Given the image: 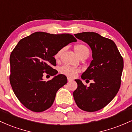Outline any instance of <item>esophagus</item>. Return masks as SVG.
Wrapping results in <instances>:
<instances>
[{"label":"esophagus","instance_id":"esophagus-1","mask_svg":"<svg viewBox=\"0 0 132 132\" xmlns=\"http://www.w3.org/2000/svg\"><path fill=\"white\" fill-rule=\"evenodd\" d=\"M68 81H69V82H70V81H72V79L69 78H68Z\"/></svg>","mask_w":132,"mask_h":132}]
</instances>
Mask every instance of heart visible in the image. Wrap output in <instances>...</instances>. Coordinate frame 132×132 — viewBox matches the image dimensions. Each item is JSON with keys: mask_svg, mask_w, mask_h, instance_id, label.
I'll return each mask as SVG.
<instances>
[{"mask_svg": "<svg viewBox=\"0 0 132 132\" xmlns=\"http://www.w3.org/2000/svg\"><path fill=\"white\" fill-rule=\"evenodd\" d=\"M62 51H63V50H59L56 53L54 56V57L55 60H57L60 58L62 53ZM75 51L78 56H79L81 54L86 53H89V49L84 45H76V46L75 47ZM79 71L80 69H78V68L70 67V66H66V65L61 66V67L60 68V72H61L62 75L66 76L69 77V78H75Z\"/></svg>", "mask_w": 132, "mask_h": 132, "instance_id": "obj_1", "label": "heart"}]
</instances>
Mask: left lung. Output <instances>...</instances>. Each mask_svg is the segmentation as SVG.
<instances>
[{
    "label": "left lung",
    "instance_id": "obj_1",
    "mask_svg": "<svg viewBox=\"0 0 132 132\" xmlns=\"http://www.w3.org/2000/svg\"><path fill=\"white\" fill-rule=\"evenodd\" d=\"M75 36L91 48L93 60L81 78L94 82L87 87L81 80L75 79L78 87L73 92L74 99L81 110L90 112L97 111L105 107L119 91L123 68V57L112 40L98 33L82 32Z\"/></svg>",
    "mask_w": 132,
    "mask_h": 132
}]
</instances>
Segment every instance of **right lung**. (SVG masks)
I'll return each instance as SVG.
<instances>
[{
	"instance_id": "1",
	"label": "right lung",
	"mask_w": 132,
	"mask_h": 132,
	"mask_svg": "<svg viewBox=\"0 0 132 132\" xmlns=\"http://www.w3.org/2000/svg\"><path fill=\"white\" fill-rule=\"evenodd\" d=\"M77 42L69 33L54 35L33 33L19 41L10 56V82L20 102L33 112H41L53 104L59 89L67 83L63 75L57 71L54 56L57 51L72 42ZM45 73L55 77L45 81Z\"/></svg>"
}]
</instances>
